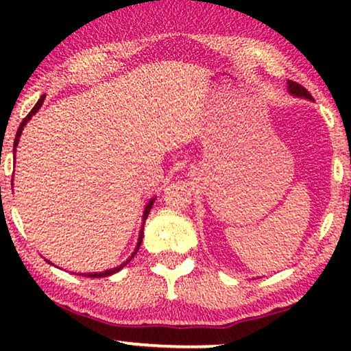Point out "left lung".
I'll use <instances>...</instances> for the list:
<instances>
[{
    "mask_svg": "<svg viewBox=\"0 0 351 351\" xmlns=\"http://www.w3.org/2000/svg\"><path fill=\"white\" fill-rule=\"evenodd\" d=\"M287 84H289V93L292 95H295V97H304V99L313 100V99H311L310 93L304 88V86H300L299 83H295V81H287Z\"/></svg>",
    "mask_w": 351,
    "mask_h": 351,
    "instance_id": "left-lung-1",
    "label": "left lung"
}]
</instances>
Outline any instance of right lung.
Instances as JSON below:
<instances>
[{
	"mask_svg": "<svg viewBox=\"0 0 351 351\" xmlns=\"http://www.w3.org/2000/svg\"><path fill=\"white\" fill-rule=\"evenodd\" d=\"M45 97H46V95H41L40 100H38L35 107L32 108V112L28 113L25 118H23V121L21 123V126H19V129H17V134H16V138H14V155H16V147H17V143H19V138H21V134H22V131H23V126H25V124H27V123L30 121V119H32L33 114H35V113L38 112V110L41 108L43 102H45ZM14 160H16V156H14ZM153 203H155V198H152V199L148 201V203H147V206H145V210H143V220H145V219L148 217V213H150V209H152ZM142 238H143V228L141 230V233H138V241H137V246H136V249H134V252L131 254V257H129L128 261L124 262V263H121V265H119V267H117V268H112V270H105V271H100V273H88V275H83V276H88V278H104V276H110V275H113V273L119 271V270H121V268H123L124 265H128V262H131V258H134V256H136L137 251H138V247H141ZM47 262H49V261H47ZM49 263H51V262H49Z\"/></svg>",
	"mask_w": 351,
	"mask_h": 351,
	"instance_id": "add662e5",
	"label": "right lung"
}]
</instances>
